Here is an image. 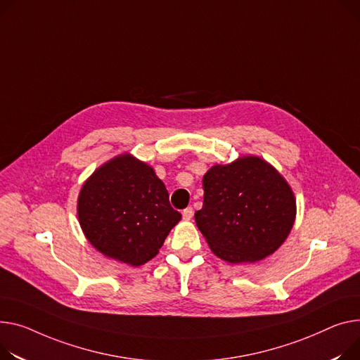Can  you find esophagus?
<instances>
[{
	"label": "esophagus",
	"instance_id": "obj_1",
	"mask_svg": "<svg viewBox=\"0 0 360 360\" xmlns=\"http://www.w3.org/2000/svg\"><path fill=\"white\" fill-rule=\"evenodd\" d=\"M193 215H194V210H193V207H188V208H185V210L182 211V217H184V220H191V219H193Z\"/></svg>",
	"mask_w": 360,
	"mask_h": 360
}]
</instances>
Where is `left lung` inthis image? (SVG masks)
Here are the masks:
<instances>
[{"label": "left lung", "mask_w": 360, "mask_h": 360, "mask_svg": "<svg viewBox=\"0 0 360 360\" xmlns=\"http://www.w3.org/2000/svg\"><path fill=\"white\" fill-rule=\"evenodd\" d=\"M204 202L195 223L215 256L253 263L288 237L297 214L291 186L272 165L245 156L215 165L202 178Z\"/></svg>", "instance_id": "obj_1"}]
</instances>
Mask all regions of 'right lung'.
I'll return each mask as SVG.
<instances>
[{
	"instance_id": "obj_1",
	"label": "right lung",
	"mask_w": 360,
	"mask_h": 360,
	"mask_svg": "<svg viewBox=\"0 0 360 360\" xmlns=\"http://www.w3.org/2000/svg\"><path fill=\"white\" fill-rule=\"evenodd\" d=\"M88 242L107 257L140 266L155 257L181 220L153 167L129 153L98 167L78 197Z\"/></svg>"
}]
</instances>
